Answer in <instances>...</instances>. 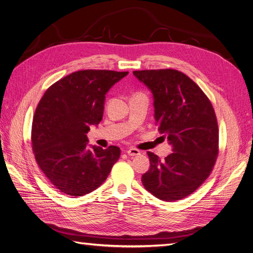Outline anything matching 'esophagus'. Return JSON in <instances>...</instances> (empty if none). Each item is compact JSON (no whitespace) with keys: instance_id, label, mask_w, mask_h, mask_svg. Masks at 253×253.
<instances>
[{"instance_id":"obj_1","label":"esophagus","mask_w":253,"mask_h":253,"mask_svg":"<svg viewBox=\"0 0 253 253\" xmlns=\"http://www.w3.org/2000/svg\"><path fill=\"white\" fill-rule=\"evenodd\" d=\"M126 152L129 156H136V155L141 154V151L137 150V149H135V148H129Z\"/></svg>"}]
</instances>
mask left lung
<instances>
[{
    "mask_svg": "<svg viewBox=\"0 0 253 253\" xmlns=\"http://www.w3.org/2000/svg\"><path fill=\"white\" fill-rule=\"evenodd\" d=\"M133 75L151 90L156 125L173 151L164 162L148 152L150 169L142 176L143 185L161 200H180L199 188L216 163L219 129L214 110L201 88L179 71Z\"/></svg>",
    "mask_w": 253,
    "mask_h": 253,
    "instance_id": "8db88e82",
    "label": "left lung"
}]
</instances>
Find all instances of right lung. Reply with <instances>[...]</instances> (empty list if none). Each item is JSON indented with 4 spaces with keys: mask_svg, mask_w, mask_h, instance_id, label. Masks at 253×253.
<instances>
[{
    "mask_svg": "<svg viewBox=\"0 0 253 253\" xmlns=\"http://www.w3.org/2000/svg\"><path fill=\"white\" fill-rule=\"evenodd\" d=\"M128 72L84 70L55 82L41 99L32 123V149L42 171L56 189L83 196L104 182L121 155L120 148L88 146L107 91Z\"/></svg>",
    "mask_w": 253,
    "mask_h": 253,
    "instance_id": "1",
    "label": "right lung"
}]
</instances>
